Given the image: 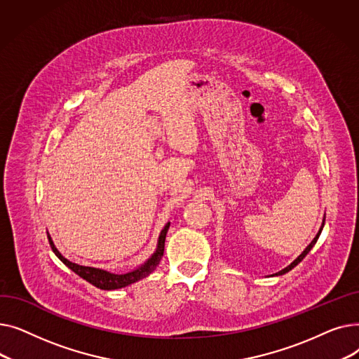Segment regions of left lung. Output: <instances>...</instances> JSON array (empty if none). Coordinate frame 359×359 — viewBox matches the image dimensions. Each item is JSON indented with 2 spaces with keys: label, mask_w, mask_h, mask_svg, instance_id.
Returning a JSON list of instances; mask_svg holds the SVG:
<instances>
[{
  "label": "left lung",
  "mask_w": 359,
  "mask_h": 359,
  "mask_svg": "<svg viewBox=\"0 0 359 359\" xmlns=\"http://www.w3.org/2000/svg\"><path fill=\"white\" fill-rule=\"evenodd\" d=\"M323 225H325V221H323V224H322V229H323ZM322 229H320V230H318V233H317V236H316V237H314V240H313V241H311V243H310V244H309V246H307V248H306V250H304V252H303V253H301V255H299V256H298V257H297V259H295V260H294V262H292V263H291V265H290V266H287V268H285V269H282V271H279V272H278V273H276V275H284V273H287V272H290V271H291V269H292V268H294V266H297V265H298V263H299V262H301V260H303V259H304V257H306V255H307V253H309V252H310V250H311V249H313V246H314V244H316V241H317V238H318V236H320V233H322Z\"/></svg>",
  "instance_id": "left-lung-1"
}]
</instances>
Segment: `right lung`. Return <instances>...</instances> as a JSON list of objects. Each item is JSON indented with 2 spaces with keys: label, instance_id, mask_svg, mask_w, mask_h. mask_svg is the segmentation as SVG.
<instances>
[{
  "label": "right lung",
  "instance_id": "obj_1",
  "mask_svg": "<svg viewBox=\"0 0 359 359\" xmlns=\"http://www.w3.org/2000/svg\"><path fill=\"white\" fill-rule=\"evenodd\" d=\"M168 227H170V222L165 224V227L163 229V231L158 237V246H157L156 253L148 259L145 265H142L141 268H138L134 272H128V273H123V275H115V273H110V272H106V271H102V269L90 268V266H81V265H77V263H72L68 259H65L58 252V249L55 248V244H53L49 234H48V240H49V244H50L53 253L58 256L64 265H67L72 272H75L79 276H81L83 279L90 282L91 285L97 287L100 290H118V288H123L126 285L134 284V282L148 276L151 272L156 269V266L158 265V262H160V259L164 253V241H165V234L168 231Z\"/></svg>",
  "mask_w": 359,
  "mask_h": 359
}]
</instances>
